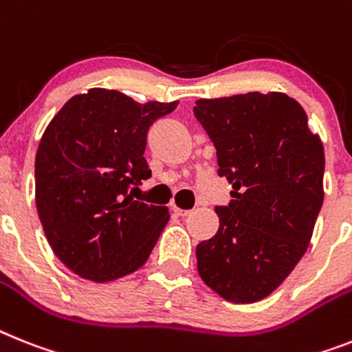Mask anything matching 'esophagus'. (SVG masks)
<instances>
[{"label": "esophagus", "instance_id": "1", "mask_svg": "<svg viewBox=\"0 0 352 352\" xmlns=\"http://www.w3.org/2000/svg\"><path fill=\"white\" fill-rule=\"evenodd\" d=\"M173 210L178 217H187L188 214H190V210H183V208H179V207H173Z\"/></svg>", "mask_w": 352, "mask_h": 352}]
</instances>
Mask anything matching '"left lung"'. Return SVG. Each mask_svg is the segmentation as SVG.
I'll list each match as a JSON object with an SVG mask.
<instances>
[{
	"label": "left lung",
	"mask_w": 352,
	"mask_h": 352,
	"mask_svg": "<svg viewBox=\"0 0 352 352\" xmlns=\"http://www.w3.org/2000/svg\"><path fill=\"white\" fill-rule=\"evenodd\" d=\"M232 183L219 228L196 246L197 274L225 300L268 297L306 254L324 201V145L284 93L199 98L194 106Z\"/></svg>",
	"instance_id": "8db88e82"
}]
</instances>
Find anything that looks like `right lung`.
Returning <instances> with one entry per match:
<instances>
[{
    "label": "right lung",
    "instance_id": "1",
    "mask_svg": "<svg viewBox=\"0 0 352 352\" xmlns=\"http://www.w3.org/2000/svg\"><path fill=\"white\" fill-rule=\"evenodd\" d=\"M176 106L91 88L69 98L43 133L36 207L54 254L78 277L109 283L149 259L169 208L131 194L151 178L147 131Z\"/></svg>",
    "mask_w": 352,
    "mask_h": 352
}]
</instances>
